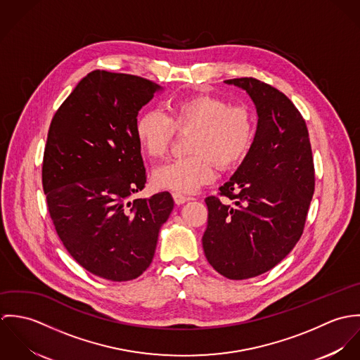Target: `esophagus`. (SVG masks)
Segmentation results:
<instances>
[{
  "label": "esophagus",
  "instance_id": "1",
  "mask_svg": "<svg viewBox=\"0 0 360 360\" xmlns=\"http://www.w3.org/2000/svg\"><path fill=\"white\" fill-rule=\"evenodd\" d=\"M173 200H174V202H176L177 205H183L184 202L190 201L191 198H190V197H186V195H183V194H180V193H173Z\"/></svg>",
  "mask_w": 360,
  "mask_h": 360
}]
</instances>
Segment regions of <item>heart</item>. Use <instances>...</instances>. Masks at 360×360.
<instances>
[{
	"label": "heart",
	"instance_id": "1",
	"mask_svg": "<svg viewBox=\"0 0 360 360\" xmlns=\"http://www.w3.org/2000/svg\"><path fill=\"white\" fill-rule=\"evenodd\" d=\"M167 112L169 116L158 109L144 110L134 124L143 153L153 159L169 153L176 129H193L187 144L191 155L155 169L153 181L159 188L194 193L216 177V165L231 169L251 150L255 119L245 105H231L212 94H195L169 103Z\"/></svg>",
	"mask_w": 360,
	"mask_h": 360
}]
</instances>
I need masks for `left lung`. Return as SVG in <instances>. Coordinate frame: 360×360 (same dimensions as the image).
Instances as JSON below:
<instances>
[{"mask_svg": "<svg viewBox=\"0 0 360 360\" xmlns=\"http://www.w3.org/2000/svg\"><path fill=\"white\" fill-rule=\"evenodd\" d=\"M255 103L254 143L219 197L205 198L202 247L210 266L230 280L273 269L300 241L314 191L307 123L291 100L254 77L226 80Z\"/></svg>", "mask_w": 360, "mask_h": 360, "instance_id": "left-lung-1", "label": "left lung"}]
</instances>
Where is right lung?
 <instances>
[{"label": "right lung", "mask_w": 360, "mask_h": 360, "mask_svg": "<svg viewBox=\"0 0 360 360\" xmlns=\"http://www.w3.org/2000/svg\"><path fill=\"white\" fill-rule=\"evenodd\" d=\"M159 90L139 76L93 70L49 130L43 190L56 234L80 266L110 281L148 269L174 206L167 191L130 201L147 183L134 124Z\"/></svg>", "instance_id": "add662e5"}]
</instances>
